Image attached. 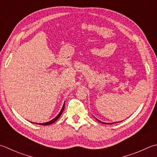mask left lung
<instances>
[{
  "label": "left lung",
  "mask_w": 157,
  "mask_h": 157,
  "mask_svg": "<svg viewBox=\"0 0 157 157\" xmlns=\"http://www.w3.org/2000/svg\"><path fill=\"white\" fill-rule=\"evenodd\" d=\"M97 121H99V122H102V123H103V124H113V122H112V123H106V122H101V121H99V120H98V119H97Z\"/></svg>",
  "instance_id": "8db88e82"
}]
</instances>
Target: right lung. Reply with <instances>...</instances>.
<instances>
[{"label": "right lung", "mask_w": 157, "mask_h": 157, "mask_svg": "<svg viewBox=\"0 0 157 157\" xmlns=\"http://www.w3.org/2000/svg\"><path fill=\"white\" fill-rule=\"evenodd\" d=\"M64 105H63V107H62V109L60 110V113H58V114L57 115L56 117H55L54 119H52V121H50L47 122H44V123H38V124H40V125H49V124H52V123H54V122H56V121H57V120H58V118H59L60 115L62 114L63 112L64 111ZM33 123H34V122H33ZM35 124H36V123H35Z\"/></svg>", "instance_id": "add662e5"}]
</instances>
